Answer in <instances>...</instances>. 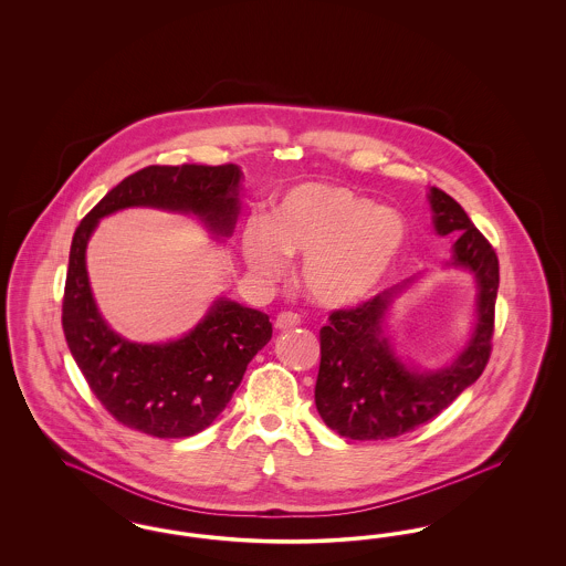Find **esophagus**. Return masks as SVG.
<instances>
[{"label":"esophagus","mask_w":566,"mask_h":566,"mask_svg":"<svg viewBox=\"0 0 566 566\" xmlns=\"http://www.w3.org/2000/svg\"><path fill=\"white\" fill-rule=\"evenodd\" d=\"M301 324V316L296 312H280L275 318V328H293Z\"/></svg>","instance_id":"1"}]
</instances>
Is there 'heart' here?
Returning a JSON list of instances; mask_svg holds the SVG:
<instances>
[{
	"instance_id": "1",
	"label": "heart",
	"mask_w": 566,
	"mask_h": 566,
	"mask_svg": "<svg viewBox=\"0 0 566 566\" xmlns=\"http://www.w3.org/2000/svg\"><path fill=\"white\" fill-rule=\"evenodd\" d=\"M407 243L403 216L333 182H303L275 206L271 222H250L243 254L273 277L284 254L305 256L303 284L318 303L346 307L365 301L395 271Z\"/></svg>"
}]
</instances>
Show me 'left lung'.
I'll use <instances>...</instances> for the list:
<instances>
[{
  "label": "left lung",
  "mask_w": 566,
  "mask_h": 566,
  "mask_svg": "<svg viewBox=\"0 0 566 566\" xmlns=\"http://www.w3.org/2000/svg\"><path fill=\"white\" fill-rule=\"evenodd\" d=\"M432 222L441 238H457L452 265L478 280V321L457 360L439 371H411L395 356L381 323L405 284L333 310L321 328V369L316 409L324 424L342 437L379 441L431 422L458 395L484 374L494 335L499 259L471 218L448 192L432 187Z\"/></svg>",
  "instance_id": "obj_1"
}]
</instances>
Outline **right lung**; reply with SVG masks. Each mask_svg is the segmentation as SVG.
<instances>
[{"label":"right lung","instance_id":"right-lung-1","mask_svg":"<svg viewBox=\"0 0 566 566\" xmlns=\"http://www.w3.org/2000/svg\"><path fill=\"white\" fill-rule=\"evenodd\" d=\"M238 165H148L81 220L63 293V333L88 388L109 416L134 431L182 439L203 431L238 390L248 363L271 339L270 316L218 298L189 335L169 344H134L104 323L88 286L84 252L99 218L132 206L201 216L218 235L238 218Z\"/></svg>","mask_w":566,"mask_h":566}]
</instances>
